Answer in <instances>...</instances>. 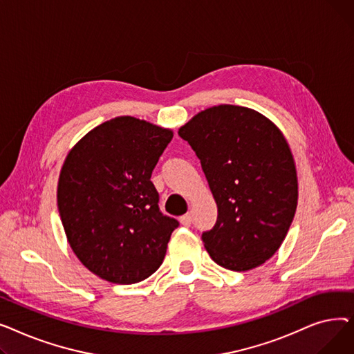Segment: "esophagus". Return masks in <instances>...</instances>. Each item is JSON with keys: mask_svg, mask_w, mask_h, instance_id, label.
I'll return each mask as SVG.
<instances>
[{"mask_svg": "<svg viewBox=\"0 0 354 354\" xmlns=\"http://www.w3.org/2000/svg\"><path fill=\"white\" fill-rule=\"evenodd\" d=\"M180 224L185 225V227H189L192 224V215L191 214H185L180 216Z\"/></svg>", "mask_w": 354, "mask_h": 354, "instance_id": "34e87169", "label": "esophagus"}]
</instances>
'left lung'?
Here are the masks:
<instances>
[{
	"label": "left lung",
	"instance_id": "8db88e82",
	"mask_svg": "<svg viewBox=\"0 0 354 354\" xmlns=\"http://www.w3.org/2000/svg\"><path fill=\"white\" fill-rule=\"evenodd\" d=\"M196 153L218 207L215 225L202 232L214 261L232 271L266 263L292 222L299 185L283 133L258 111L221 104L179 129Z\"/></svg>",
	"mask_w": 354,
	"mask_h": 354
}]
</instances>
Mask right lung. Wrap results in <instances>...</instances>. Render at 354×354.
Masks as SVG:
<instances>
[{
    "instance_id": "obj_1",
    "label": "right lung",
    "mask_w": 354,
    "mask_h": 354,
    "mask_svg": "<svg viewBox=\"0 0 354 354\" xmlns=\"http://www.w3.org/2000/svg\"><path fill=\"white\" fill-rule=\"evenodd\" d=\"M171 130L130 116L88 132L66 158L57 205L68 243L93 274L135 284L163 263L179 221L159 209L151 180Z\"/></svg>"
}]
</instances>
